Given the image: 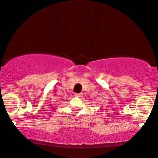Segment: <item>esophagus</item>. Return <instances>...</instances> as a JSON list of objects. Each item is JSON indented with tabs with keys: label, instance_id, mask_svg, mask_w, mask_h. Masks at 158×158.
I'll use <instances>...</instances> for the list:
<instances>
[{
	"label": "esophagus",
	"instance_id": "1",
	"mask_svg": "<svg viewBox=\"0 0 158 158\" xmlns=\"http://www.w3.org/2000/svg\"><path fill=\"white\" fill-rule=\"evenodd\" d=\"M75 96L77 97H81L82 96V93H80V94H76Z\"/></svg>",
	"mask_w": 158,
	"mask_h": 158
}]
</instances>
